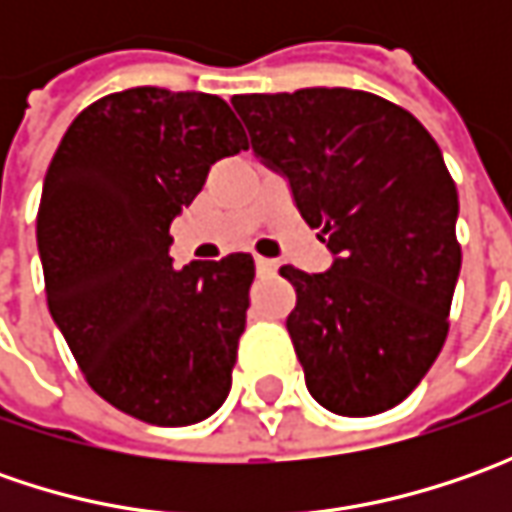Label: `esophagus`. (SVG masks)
<instances>
[{
    "label": "esophagus",
    "instance_id": "esophagus-1",
    "mask_svg": "<svg viewBox=\"0 0 512 512\" xmlns=\"http://www.w3.org/2000/svg\"><path fill=\"white\" fill-rule=\"evenodd\" d=\"M276 262L273 259H265V256H256V273L259 276H270V273H276Z\"/></svg>",
    "mask_w": 512,
    "mask_h": 512
}]
</instances>
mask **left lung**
I'll list each match as a JSON object with an SVG mask.
<instances>
[{
  "label": "left lung",
  "mask_w": 512,
  "mask_h": 512,
  "mask_svg": "<svg viewBox=\"0 0 512 512\" xmlns=\"http://www.w3.org/2000/svg\"><path fill=\"white\" fill-rule=\"evenodd\" d=\"M230 102L253 153L285 176L333 253L325 273L279 270L296 287L287 333L310 396L339 416L396 407L442 350L462 270L459 193L442 150L413 113L364 90Z\"/></svg>",
  "instance_id": "left-lung-1"
}]
</instances>
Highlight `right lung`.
<instances>
[{
  "label": "right lung",
  "instance_id": "obj_1",
  "mask_svg": "<svg viewBox=\"0 0 512 512\" xmlns=\"http://www.w3.org/2000/svg\"><path fill=\"white\" fill-rule=\"evenodd\" d=\"M239 150L225 99L130 88L82 110L53 153L36 216L50 316L90 387L133 419L185 427L230 393L253 256L173 270L170 222Z\"/></svg>",
  "mask_w": 512,
  "mask_h": 512
}]
</instances>
